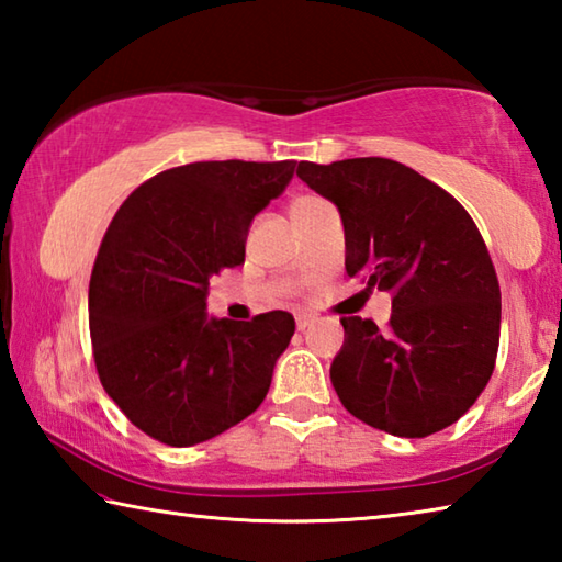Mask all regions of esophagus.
I'll return each mask as SVG.
<instances>
[{"mask_svg": "<svg viewBox=\"0 0 562 562\" xmlns=\"http://www.w3.org/2000/svg\"><path fill=\"white\" fill-rule=\"evenodd\" d=\"M294 322H297V329H300V331H304L307 327L315 325V317H310V315H297V319H294Z\"/></svg>", "mask_w": 562, "mask_h": 562, "instance_id": "esophagus-1", "label": "esophagus"}]
</instances>
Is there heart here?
<instances>
[{
    "instance_id": "b5f03b06",
    "label": "heart",
    "mask_w": 562,
    "mask_h": 562,
    "mask_svg": "<svg viewBox=\"0 0 562 562\" xmlns=\"http://www.w3.org/2000/svg\"><path fill=\"white\" fill-rule=\"evenodd\" d=\"M317 198H297V201L292 203V207H290V213H294V211H300V207H304V205H310V203H315Z\"/></svg>"
}]
</instances>
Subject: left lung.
Returning a JSON list of instances; mask_svg holds the SVG:
<instances>
[{
	"mask_svg": "<svg viewBox=\"0 0 562 562\" xmlns=\"http://www.w3.org/2000/svg\"><path fill=\"white\" fill-rule=\"evenodd\" d=\"M297 176L339 207L349 278L392 294V319L341 317L331 386L351 416L424 439L469 412L496 367L501 288L488 247L441 186L389 158L302 160Z\"/></svg>",
	"mask_w": 562,
	"mask_h": 562,
	"instance_id": "obj_1",
	"label": "left lung"
}]
</instances>
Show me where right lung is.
<instances>
[{"mask_svg":"<svg viewBox=\"0 0 562 562\" xmlns=\"http://www.w3.org/2000/svg\"><path fill=\"white\" fill-rule=\"evenodd\" d=\"M297 160H201L148 178L103 235L89 282V329L106 394L133 426L193 446L262 404L294 319H207L213 274L245 262L252 217Z\"/></svg>","mask_w":562,"mask_h":562,"instance_id":"1","label":"right lung"}]
</instances>
